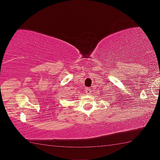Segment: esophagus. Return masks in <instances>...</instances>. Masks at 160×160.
<instances>
[{
  "label": "esophagus",
  "mask_w": 160,
  "mask_h": 160,
  "mask_svg": "<svg viewBox=\"0 0 160 160\" xmlns=\"http://www.w3.org/2000/svg\"><path fill=\"white\" fill-rule=\"evenodd\" d=\"M92 92V89L90 88H86L85 89V93L87 94V95H89V94H91Z\"/></svg>",
  "instance_id": "34e87169"
}]
</instances>
